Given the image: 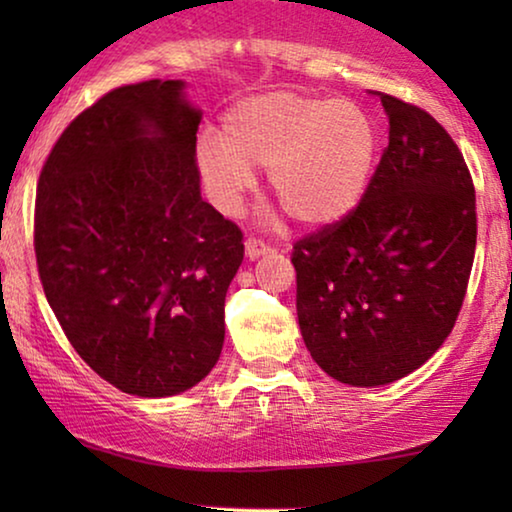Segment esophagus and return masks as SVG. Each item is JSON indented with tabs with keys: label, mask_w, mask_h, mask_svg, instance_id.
I'll return each instance as SVG.
<instances>
[{
	"label": "esophagus",
	"mask_w": 512,
	"mask_h": 512,
	"mask_svg": "<svg viewBox=\"0 0 512 512\" xmlns=\"http://www.w3.org/2000/svg\"><path fill=\"white\" fill-rule=\"evenodd\" d=\"M244 251H247V256L254 261V258L268 254L270 247L263 240H258V237H247V240H244Z\"/></svg>",
	"instance_id": "1"
}]
</instances>
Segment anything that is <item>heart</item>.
Returning <instances> with one entry per match:
<instances>
[{
  "mask_svg": "<svg viewBox=\"0 0 512 512\" xmlns=\"http://www.w3.org/2000/svg\"><path fill=\"white\" fill-rule=\"evenodd\" d=\"M377 156V130L361 104L300 93H268L235 104L221 137L202 135L198 167L226 214L240 212L270 167L272 198L307 226H328L359 205Z\"/></svg>",
  "mask_w": 512,
  "mask_h": 512,
  "instance_id": "obj_1",
  "label": "heart"
}]
</instances>
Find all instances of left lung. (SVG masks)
<instances>
[{
	"mask_svg": "<svg viewBox=\"0 0 512 512\" xmlns=\"http://www.w3.org/2000/svg\"><path fill=\"white\" fill-rule=\"evenodd\" d=\"M377 95L389 144L366 193L291 251L305 345L352 387L401 380L436 354L464 305L478 237L459 146L429 111Z\"/></svg>",
	"mask_w": 512,
	"mask_h": 512,
	"instance_id": "obj_1",
	"label": "left lung"
}]
</instances>
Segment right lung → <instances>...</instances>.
<instances>
[{
  "label": "right lung",
  "instance_id": "add662e5",
  "mask_svg": "<svg viewBox=\"0 0 512 512\" xmlns=\"http://www.w3.org/2000/svg\"><path fill=\"white\" fill-rule=\"evenodd\" d=\"M181 81L104 93L53 144L37 184L34 254L76 354L132 396L191 389L219 361L242 230L200 198Z\"/></svg>",
  "mask_w": 512,
  "mask_h": 512
}]
</instances>
